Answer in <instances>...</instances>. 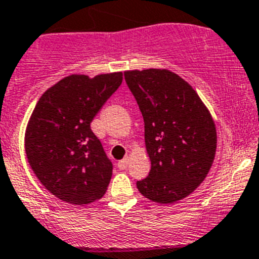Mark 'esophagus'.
<instances>
[{
  "instance_id": "1",
  "label": "esophagus",
  "mask_w": 259,
  "mask_h": 259,
  "mask_svg": "<svg viewBox=\"0 0 259 259\" xmlns=\"http://www.w3.org/2000/svg\"><path fill=\"white\" fill-rule=\"evenodd\" d=\"M127 164H129V157H127V156H126V157L122 158V160H121V161H118L117 166H118V169L124 170V169H126Z\"/></svg>"
}]
</instances>
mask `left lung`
I'll return each instance as SVG.
<instances>
[{"label":"left lung","mask_w":259,"mask_h":259,"mask_svg":"<svg viewBox=\"0 0 259 259\" xmlns=\"http://www.w3.org/2000/svg\"><path fill=\"white\" fill-rule=\"evenodd\" d=\"M125 81L144 120L151 170L137 182L158 204L185 199L206 178L217 150L210 112L192 86L167 69L126 71Z\"/></svg>","instance_id":"8db88e82"}]
</instances>
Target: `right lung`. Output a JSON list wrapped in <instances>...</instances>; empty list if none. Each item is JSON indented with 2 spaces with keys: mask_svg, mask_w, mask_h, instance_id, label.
<instances>
[{
  "mask_svg": "<svg viewBox=\"0 0 259 259\" xmlns=\"http://www.w3.org/2000/svg\"><path fill=\"white\" fill-rule=\"evenodd\" d=\"M122 82V72L71 74L46 90L25 130V153L38 181L63 201L99 200L112 177V162L90 122Z\"/></svg>",
  "mask_w": 259,
  "mask_h": 259,
  "instance_id": "obj_1",
  "label": "right lung"
}]
</instances>
